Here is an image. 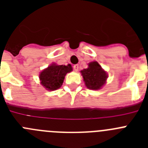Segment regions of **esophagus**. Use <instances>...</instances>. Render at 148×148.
I'll return each mask as SVG.
<instances>
[{"mask_svg": "<svg viewBox=\"0 0 148 148\" xmlns=\"http://www.w3.org/2000/svg\"><path fill=\"white\" fill-rule=\"evenodd\" d=\"M73 69H74V70H75V71H78V64L74 65V66H73Z\"/></svg>", "mask_w": 148, "mask_h": 148, "instance_id": "34e87169", "label": "esophagus"}]
</instances>
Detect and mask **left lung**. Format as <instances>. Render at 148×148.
I'll list each match as a JSON object with an SVG mask.
<instances>
[{
  "mask_svg": "<svg viewBox=\"0 0 148 148\" xmlns=\"http://www.w3.org/2000/svg\"><path fill=\"white\" fill-rule=\"evenodd\" d=\"M81 73L86 86L90 90H99L105 84L107 73L96 61L90 63L89 67Z\"/></svg>",
  "mask_w": 148,
  "mask_h": 148,
  "instance_id": "1",
  "label": "left lung"
}]
</instances>
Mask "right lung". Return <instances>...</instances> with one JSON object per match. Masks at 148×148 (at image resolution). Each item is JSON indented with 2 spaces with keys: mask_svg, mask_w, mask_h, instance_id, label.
Returning <instances> with one entry per match:
<instances>
[{
  "mask_svg": "<svg viewBox=\"0 0 148 148\" xmlns=\"http://www.w3.org/2000/svg\"><path fill=\"white\" fill-rule=\"evenodd\" d=\"M72 70L70 64L65 66L53 64L40 73V84L48 90H57L62 85L66 73L71 72Z\"/></svg>",
  "mask_w": 148,
  "mask_h": 148,
  "instance_id": "add662e5",
  "label": "right lung"
}]
</instances>
